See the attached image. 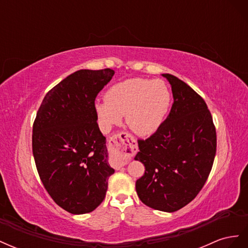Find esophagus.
I'll list each match as a JSON object with an SVG mask.
<instances>
[{
	"label": "esophagus",
	"instance_id": "obj_1",
	"mask_svg": "<svg viewBox=\"0 0 248 248\" xmlns=\"http://www.w3.org/2000/svg\"><path fill=\"white\" fill-rule=\"evenodd\" d=\"M108 151L112 163L117 168L124 167L138 151L137 140L129 133L120 131L109 139Z\"/></svg>",
	"mask_w": 248,
	"mask_h": 248
}]
</instances>
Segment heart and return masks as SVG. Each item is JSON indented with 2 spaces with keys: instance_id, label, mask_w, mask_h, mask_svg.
<instances>
[{
  "instance_id": "heart-1",
  "label": "heart",
  "mask_w": 248,
  "mask_h": 248,
  "mask_svg": "<svg viewBox=\"0 0 248 248\" xmlns=\"http://www.w3.org/2000/svg\"><path fill=\"white\" fill-rule=\"evenodd\" d=\"M170 94L161 80L132 78L110 87L106 100L95 103V112L104 130L125 116L126 125L139 136L158 128L170 108Z\"/></svg>"
}]
</instances>
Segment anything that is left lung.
Listing matches in <instances>:
<instances>
[{
    "label": "left lung",
    "instance_id": "1",
    "mask_svg": "<svg viewBox=\"0 0 248 248\" xmlns=\"http://www.w3.org/2000/svg\"><path fill=\"white\" fill-rule=\"evenodd\" d=\"M174 102L151 137L139 140L136 160L145 166L137 180L140 200L150 208L175 212L198 196L212 170L216 129L205 100L178 78L162 74Z\"/></svg>",
    "mask_w": 248,
    "mask_h": 248
}]
</instances>
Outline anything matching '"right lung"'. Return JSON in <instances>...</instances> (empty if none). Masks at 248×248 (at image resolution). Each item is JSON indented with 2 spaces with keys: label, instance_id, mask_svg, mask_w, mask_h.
I'll list each match as a JSON object with an SVG mask.
<instances>
[{
  "label": "right lung",
  "instance_id": "obj_1",
  "mask_svg": "<svg viewBox=\"0 0 248 248\" xmlns=\"http://www.w3.org/2000/svg\"><path fill=\"white\" fill-rule=\"evenodd\" d=\"M114 74L109 68L70 74L46 93L33 124L32 149L41 182L71 214L98 207L115 172L95 112L96 97Z\"/></svg>",
  "mask_w": 248,
  "mask_h": 248
}]
</instances>
